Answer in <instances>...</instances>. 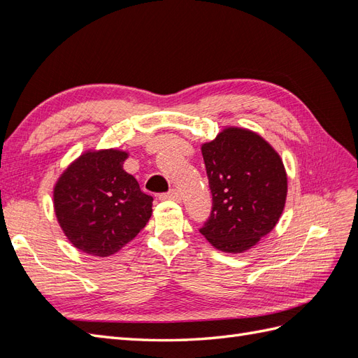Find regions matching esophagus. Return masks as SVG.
<instances>
[{
  "label": "esophagus",
  "mask_w": 358,
  "mask_h": 358,
  "mask_svg": "<svg viewBox=\"0 0 358 358\" xmlns=\"http://www.w3.org/2000/svg\"><path fill=\"white\" fill-rule=\"evenodd\" d=\"M159 200H176V201H179L180 200V194H179L178 189H170L169 192L159 194Z\"/></svg>",
  "instance_id": "1"
}]
</instances>
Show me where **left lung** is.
I'll use <instances>...</instances> for the list:
<instances>
[{
	"label": "left lung",
	"mask_w": 358,
	"mask_h": 358,
	"mask_svg": "<svg viewBox=\"0 0 358 358\" xmlns=\"http://www.w3.org/2000/svg\"><path fill=\"white\" fill-rule=\"evenodd\" d=\"M212 210L200 233L224 252H243L275 229L287 199V173L257 133L225 128L201 146Z\"/></svg>",
	"instance_id": "1"
}]
</instances>
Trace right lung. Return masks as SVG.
<instances>
[{
  "label": "right lung",
  "instance_id": "right-lung-1",
  "mask_svg": "<svg viewBox=\"0 0 358 358\" xmlns=\"http://www.w3.org/2000/svg\"><path fill=\"white\" fill-rule=\"evenodd\" d=\"M127 152L88 150L62 173L53 206L64 234L74 248L109 257L131 242L152 215V196L122 169Z\"/></svg>",
  "mask_w": 358,
  "mask_h": 358
}]
</instances>
